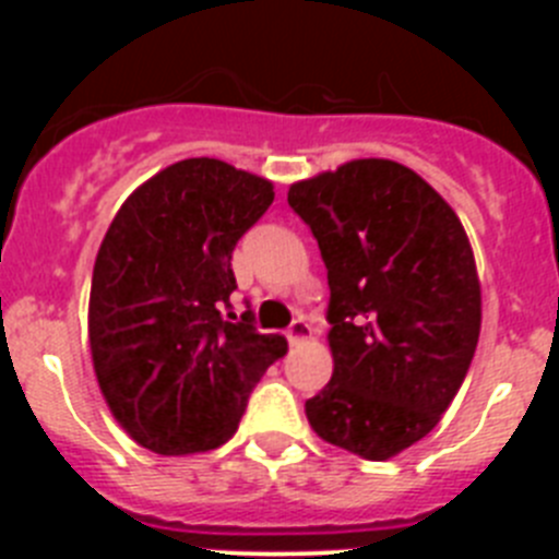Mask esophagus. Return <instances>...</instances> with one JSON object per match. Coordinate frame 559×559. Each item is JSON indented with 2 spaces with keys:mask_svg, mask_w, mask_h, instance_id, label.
<instances>
[{
  "mask_svg": "<svg viewBox=\"0 0 559 559\" xmlns=\"http://www.w3.org/2000/svg\"><path fill=\"white\" fill-rule=\"evenodd\" d=\"M310 335H313V328H310L305 319H296L294 324L288 328V341L290 344H302V341H308Z\"/></svg>",
  "mask_w": 559,
  "mask_h": 559,
  "instance_id": "34e87169",
  "label": "esophagus"
}]
</instances>
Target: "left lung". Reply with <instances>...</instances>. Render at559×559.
I'll return each instance as SVG.
<instances>
[{"label":"left lung","mask_w":559,"mask_h":559,"mask_svg":"<svg viewBox=\"0 0 559 559\" xmlns=\"http://www.w3.org/2000/svg\"><path fill=\"white\" fill-rule=\"evenodd\" d=\"M290 210L324 269L333 378L305 403L324 442L386 462L433 431L481 330V283L462 221L412 167L353 159L296 181Z\"/></svg>","instance_id":"obj_1"}]
</instances>
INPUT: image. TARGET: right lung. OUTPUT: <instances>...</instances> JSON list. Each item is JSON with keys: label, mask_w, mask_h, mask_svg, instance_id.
I'll use <instances>...</instances> for the list:
<instances>
[{"label": "right lung", "mask_w": 559, "mask_h": 559, "mask_svg": "<svg viewBox=\"0 0 559 559\" xmlns=\"http://www.w3.org/2000/svg\"><path fill=\"white\" fill-rule=\"evenodd\" d=\"M274 185L221 159H185L114 215L92 274L88 347L114 419L162 456L235 437L251 389L288 341L231 322V251Z\"/></svg>", "instance_id": "1"}]
</instances>
